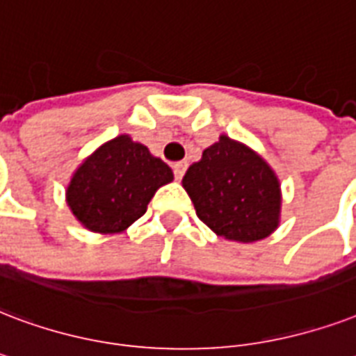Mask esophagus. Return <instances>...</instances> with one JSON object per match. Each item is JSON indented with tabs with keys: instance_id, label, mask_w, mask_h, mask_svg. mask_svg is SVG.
Listing matches in <instances>:
<instances>
[{
	"instance_id": "obj_1",
	"label": "esophagus",
	"mask_w": 356,
	"mask_h": 356,
	"mask_svg": "<svg viewBox=\"0 0 356 356\" xmlns=\"http://www.w3.org/2000/svg\"><path fill=\"white\" fill-rule=\"evenodd\" d=\"M186 168H188L186 162H175V164H173V175H175V179H183Z\"/></svg>"
}]
</instances>
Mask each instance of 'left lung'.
<instances>
[{
    "instance_id": "8db88e82",
    "label": "left lung",
    "mask_w": 356,
    "mask_h": 356,
    "mask_svg": "<svg viewBox=\"0 0 356 356\" xmlns=\"http://www.w3.org/2000/svg\"><path fill=\"white\" fill-rule=\"evenodd\" d=\"M183 186L197 218L227 241H261L280 224L276 173L256 151L226 134L186 170Z\"/></svg>"
}]
</instances>
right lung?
<instances>
[{
	"label": "right lung",
	"instance_id": "add662e5",
	"mask_svg": "<svg viewBox=\"0 0 356 356\" xmlns=\"http://www.w3.org/2000/svg\"><path fill=\"white\" fill-rule=\"evenodd\" d=\"M172 181L166 162L121 134L81 162L67 186V203L89 232L121 233L145 214L154 192Z\"/></svg>",
	"mask_w": 356,
	"mask_h": 356
}]
</instances>
